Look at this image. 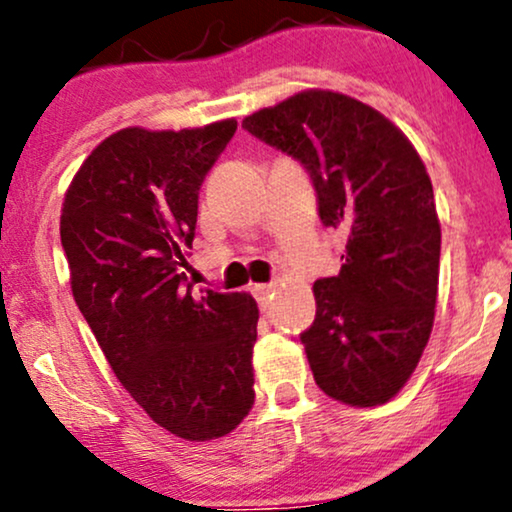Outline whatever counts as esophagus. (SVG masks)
Returning <instances> with one entry per match:
<instances>
[{
    "label": "esophagus",
    "instance_id": "esophagus-1",
    "mask_svg": "<svg viewBox=\"0 0 512 512\" xmlns=\"http://www.w3.org/2000/svg\"><path fill=\"white\" fill-rule=\"evenodd\" d=\"M271 292H274V285H255V288H252V295H255L257 304H260L262 311H267Z\"/></svg>",
    "mask_w": 512,
    "mask_h": 512
}]
</instances>
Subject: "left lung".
I'll return each mask as SVG.
<instances>
[{"instance_id":"left-lung-1","label":"left lung","mask_w":512,"mask_h":512,"mask_svg":"<svg viewBox=\"0 0 512 512\" xmlns=\"http://www.w3.org/2000/svg\"><path fill=\"white\" fill-rule=\"evenodd\" d=\"M243 128L309 173L325 227L342 229L337 276L313 283L302 332L320 391L351 407L384 405L417 370L433 330L440 220L407 135L351 95L309 88L243 119Z\"/></svg>"}]
</instances>
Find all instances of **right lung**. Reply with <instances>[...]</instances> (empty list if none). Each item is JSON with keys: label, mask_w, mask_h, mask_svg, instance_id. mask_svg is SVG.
I'll use <instances>...</instances> for the list:
<instances>
[{"label": "right lung", "mask_w": 512, "mask_h": 512, "mask_svg": "<svg viewBox=\"0 0 512 512\" xmlns=\"http://www.w3.org/2000/svg\"><path fill=\"white\" fill-rule=\"evenodd\" d=\"M236 119L182 131L121 128L65 192L60 241L72 295L109 367L149 419L177 438H222L255 403L257 302L201 297L180 267L199 192Z\"/></svg>", "instance_id": "1"}]
</instances>
